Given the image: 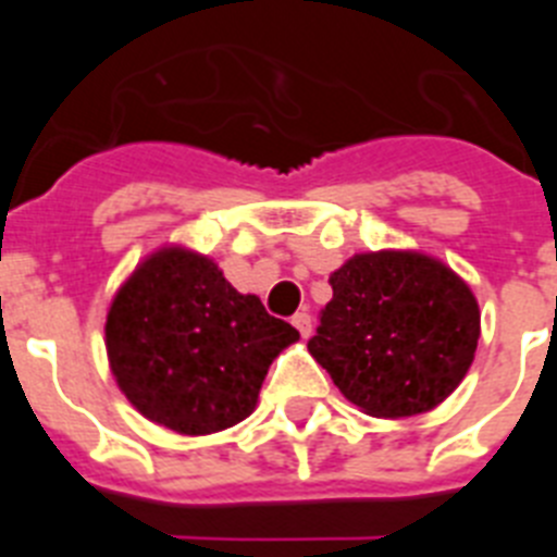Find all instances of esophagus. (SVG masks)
Segmentation results:
<instances>
[{
	"label": "esophagus",
	"mask_w": 557,
	"mask_h": 557,
	"mask_svg": "<svg viewBox=\"0 0 557 557\" xmlns=\"http://www.w3.org/2000/svg\"><path fill=\"white\" fill-rule=\"evenodd\" d=\"M293 326L301 332V337H309V334H312V318H309V312H295Z\"/></svg>",
	"instance_id": "34e87169"
}]
</instances>
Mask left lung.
Wrapping results in <instances>:
<instances>
[{"label": "left lung", "instance_id": "1", "mask_svg": "<svg viewBox=\"0 0 557 557\" xmlns=\"http://www.w3.org/2000/svg\"><path fill=\"white\" fill-rule=\"evenodd\" d=\"M309 354L339 393L376 418L437 407L462 382L480 339V307L446 264L410 250L348 259Z\"/></svg>", "mask_w": 557, "mask_h": 557}]
</instances>
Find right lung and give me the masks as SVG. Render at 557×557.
Wrapping results in <instances>:
<instances>
[{"mask_svg": "<svg viewBox=\"0 0 557 557\" xmlns=\"http://www.w3.org/2000/svg\"><path fill=\"white\" fill-rule=\"evenodd\" d=\"M298 332L239 295L218 264L164 248L116 293L106 348L136 410L181 435H209L248 418L268 368Z\"/></svg>", "mask_w": 557, "mask_h": 557, "instance_id": "obj_1", "label": "right lung"}]
</instances>
